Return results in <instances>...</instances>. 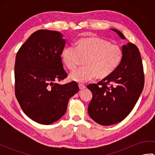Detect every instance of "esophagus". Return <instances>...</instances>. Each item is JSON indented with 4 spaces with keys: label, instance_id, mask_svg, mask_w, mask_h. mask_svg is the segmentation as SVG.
<instances>
[{
    "label": "esophagus",
    "instance_id": "esophagus-1",
    "mask_svg": "<svg viewBox=\"0 0 155 155\" xmlns=\"http://www.w3.org/2000/svg\"><path fill=\"white\" fill-rule=\"evenodd\" d=\"M78 87H79V89L81 91L82 90H84L85 88V86L84 84H78Z\"/></svg>",
    "mask_w": 155,
    "mask_h": 155
}]
</instances>
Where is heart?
Here are the masks:
<instances>
[{
	"instance_id": "heart-1",
	"label": "heart",
	"mask_w": 155,
	"mask_h": 155,
	"mask_svg": "<svg viewBox=\"0 0 155 155\" xmlns=\"http://www.w3.org/2000/svg\"><path fill=\"white\" fill-rule=\"evenodd\" d=\"M62 61L71 71H74L84 61L85 67L72 72L69 79L79 83L93 80H103L113 74L119 67L123 57L117 45L99 37L82 38L76 48L67 47L62 52Z\"/></svg>"
}]
</instances>
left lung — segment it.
Listing matches in <instances>:
<instances>
[{
  "instance_id": "obj_1",
  "label": "left lung",
  "mask_w": 155,
  "mask_h": 155,
  "mask_svg": "<svg viewBox=\"0 0 155 155\" xmlns=\"http://www.w3.org/2000/svg\"><path fill=\"white\" fill-rule=\"evenodd\" d=\"M123 38L122 32L111 29ZM122 61L113 74L87 88L93 93L88 113L92 119L104 126L119 123L126 118L139 99L144 84L142 59L137 46H123Z\"/></svg>"
}]
</instances>
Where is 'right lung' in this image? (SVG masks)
Masks as SVG:
<instances>
[{
  "mask_svg": "<svg viewBox=\"0 0 155 155\" xmlns=\"http://www.w3.org/2000/svg\"><path fill=\"white\" fill-rule=\"evenodd\" d=\"M65 45L60 32L38 30L19 48L15 64V96L23 112L38 123L61 118L69 98L79 90L77 83L57 82L67 77L61 55Z\"/></svg>",
  "mask_w": 155,
  "mask_h": 155,
  "instance_id": "right-lung-1",
  "label": "right lung"
}]
</instances>
